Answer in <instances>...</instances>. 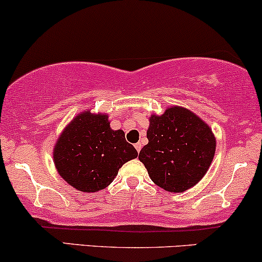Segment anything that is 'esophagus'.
<instances>
[{
  "mask_svg": "<svg viewBox=\"0 0 262 262\" xmlns=\"http://www.w3.org/2000/svg\"><path fill=\"white\" fill-rule=\"evenodd\" d=\"M135 148H136V150L138 151V153H140V150H141V148H142L141 143H136V144H135Z\"/></svg>",
  "mask_w": 262,
  "mask_h": 262,
  "instance_id": "obj_1",
  "label": "esophagus"
}]
</instances>
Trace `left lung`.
Segmentation results:
<instances>
[{"instance_id": "8db88e82", "label": "left lung", "mask_w": 262, "mask_h": 262, "mask_svg": "<svg viewBox=\"0 0 262 262\" xmlns=\"http://www.w3.org/2000/svg\"><path fill=\"white\" fill-rule=\"evenodd\" d=\"M148 144L140 159L150 180L167 192L182 193L204 177L215 156L211 128L194 113L171 106L164 114L150 115Z\"/></svg>"}]
</instances>
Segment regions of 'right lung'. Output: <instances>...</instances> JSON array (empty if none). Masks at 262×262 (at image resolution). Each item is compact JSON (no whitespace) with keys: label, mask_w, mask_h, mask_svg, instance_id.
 <instances>
[{"label":"right lung","mask_w":262,"mask_h":262,"mask_svg":"<svg viewBox=\"0 0 262 262\" xmlns=\"http://www.w3.org/2000/svg\"><path fill=\"white\" fill-rule=\"evenodd\" d=\"M122 130H112L106 114L82 112L58 138L53 160L60 177L81 192L91 193L113 182L120 167L137 158Z\"/></svg>","instance_id":"right-lung-1"}]
</instances>
